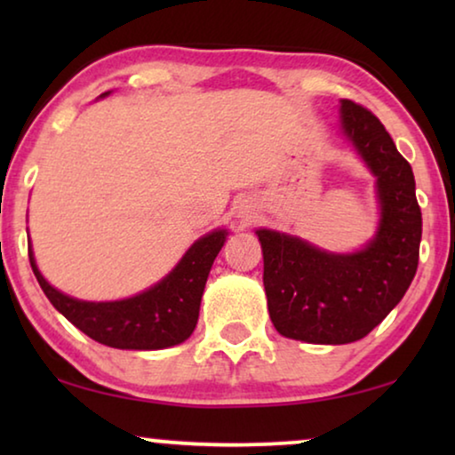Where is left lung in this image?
<instances>
[{
    "label": "left lung",
    "instance_id": "8db88e82",
    "mask_svg": "<svg viewBox=\"0 0 455 455\" xmlns=\"http://www.w3.org/2000/svg\"><path fill=\"white\" fill-rule=\"evenodd\" d=\"M341 128L377 178L379 229L363 251L333 254L294 235L257 229L273 325L308 344H350L369 335L412 283L422 213L412 167L379 117L341 99Z\"/></svg>",
    "mask_w": 455,
    "mask_h": 455
}]
</instances>
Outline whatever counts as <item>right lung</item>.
Here are the masks:
<instances>
[{"label": "right lung", "instance_id": "1", "mask_svg": "<svg viewBox=\"0 0 455 455\" xmlns=\"http://www.w3.org/2000/svg\"><path fill=\"white\" fill-rule=\"evenodd\" d=\"M226 235V229L203 235L170 275L139 296L116 302H84L61 294L36 269L30 246L28 259L49 302L91 339L120 350H164L182 344L195 331L204 283Z\"/></svg>", "mask_w": 455, "mask_h": 455}]
</instances>
